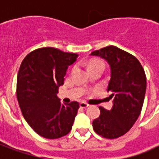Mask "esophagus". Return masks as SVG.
<instances>
[{
  "label": "esophagus",
  "mask_w": 159,
  "mask_h": 159,
  "mask_svg": "<svg viewBox=\"0 0 159 159\" xmlns=\"http://www.w3.org/2000/svg\"><path fill=\"white\" fill-rule=\"evenodd\" d=\"M89 106V105L85 103V102H81V103H80V107H81V108H87Z\"/></svg>",
  "instance_id": "esophagus-1"
}]
</instances>
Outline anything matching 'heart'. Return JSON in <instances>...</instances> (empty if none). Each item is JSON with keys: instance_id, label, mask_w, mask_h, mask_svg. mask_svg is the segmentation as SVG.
<instances>
[{"instance_id": "obj_1", "label": "heart", "mask_w": 159, "mask_h": 159, "mask_svg": "<svg viewBox=\"0 0 159 159\" xmlns=\"http://www.w3.org/2000/svg\"><path fill=\"white\" fill-rule=\"evenodd\" d=\"M95 66H103V63L98 60V59H93L92 61H90L89 65V69L92 68V67H95Z\"/></svg>"}]
</instances>
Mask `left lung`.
Masks as SVG:
<instances>
[{
	"label": "left lung",
	"instance_id": "1",
	"mask_svg": "<svg viewBox=\"0 0 159 159\" xmlns=\"http://www.w3.org/2000/svg\"><path fill=\"white\" fill-rule=\"evenodd\" d=\"M107 61L111 69L107 92L113 98L110 111L100 107V117L93 121V128L99 135L116 139L126 134L139 117L143 106L147 78L139 60L129 52L114 46L91 52Z\"/></svg>",
	"mask_w": 159,
	"mask_h": 159
}]
</instances>
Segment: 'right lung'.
<instances>
[{
  "label": "right lung",
  "mask_w": 159,
  "mask_h": 159,
  "mask_svg": "<svg viewBox=\"0 0 159 159\" xmlns=\"http://www.w3.org/2000/svg\"><path fill=\"white\" fill-rule=\"evenodd\" d=\"M76 53L53 48L30 52L23 60L17 78V98L22 114L34 131L47 139H58L71 130L79 103H60L57 97L66 70Z\"/></svg>",
  "instance_id": "right-lung-1"
}]
</instances>
